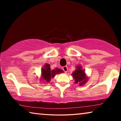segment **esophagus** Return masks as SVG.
I'll return each instance as SVG.
<instances>
[{
    "instance_id": "1",
    "label": "esophagus",
    "mask_w": 121,
    "mask_h": 121,
    "mask_svg": "<svg viewBox=\"0 0 121 121\" xmlns=\"http://www.w3.org/2000/svg\"><path fill=\"white\" fill-rule=\"evenodd\" d=\"M62 69H63V70L65 71V72H67V71H68V67L67 66L63 67Z\"/></svg>"
}]
</instances>
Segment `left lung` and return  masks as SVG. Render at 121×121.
<instances>
[{"label":"left lung","instance_id":"1","mask_svg":"<svg viewBox=\"0 0 121 121\" xmlns=\"http://www.w3.org/2000/svg\"><path fill=\"white\" fill-rule=\"evenodd\" d=\"M72 75L75 79V83H79L80 85L84 84L87 81V78L85 77V72L79 65L77 67V69L73 73Z\"/></svg>","mask_w":121,"mask_h":121}]
</instances>
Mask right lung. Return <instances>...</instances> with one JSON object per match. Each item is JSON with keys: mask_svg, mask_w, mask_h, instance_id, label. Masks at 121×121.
<instances>
[{"mask_svg": "<svg viewBox=\"0 0 121 121\" xmlns=\"http://www.w3.org/2000/svg\"><path fill=\"white\" fill-rule=\"evenodd\" d=\"M63 73V71L61 70L60 69L58 68H56L55 70H51L50 65L48 64H45L42 70L43 78L44 80L48 82L50 81L51 78L54 77L56 73Z\"/></svg>", "mask_w": 121, "mask_h": 121, "instance_id": "add662e5", "label": "right lung"}]
</instances>
